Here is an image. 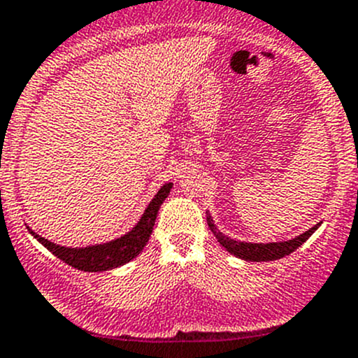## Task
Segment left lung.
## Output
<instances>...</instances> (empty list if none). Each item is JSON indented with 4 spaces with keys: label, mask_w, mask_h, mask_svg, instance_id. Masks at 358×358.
I'll return each instance as SVG.
<instances>
[{
    "label": "left lung",
    "mask_w": 358,
    "mask_h": 358,
    "mask_svg": "<svg viewBox=\"0 0 358 358\" xmlns=\"http://www.w3.org/2000/svg\"><path fill=\"white\" fill-rule=\"evenodd\" d=\"M206 220L213 236L217 239V243H220L230 255L246 262H272L287 257V255L294 253L299 246H302V244L318 230L320 224H322V221H320L315 227H311L309 230H306L301 236L294 237V239L290 241H279V243H246V241L230 239V237L224 236L223 232H220L209 213H206Z\"/></svg>",
    "instance_id": "1"
}]
</instances>
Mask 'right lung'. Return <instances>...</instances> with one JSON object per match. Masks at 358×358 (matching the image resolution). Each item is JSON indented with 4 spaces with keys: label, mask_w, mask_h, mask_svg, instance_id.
I'll use <instances>...</instances> for the list:
<instances>
[{
    "label": "right lung",
    "mask_w": 358,
    "mask_h": 358,
    "mask_svg": "<svg viewBox=\"0 0 358 358\" xmlns=\"http://www.w3.org/2000/svg\"><path fill=\"white\" fill-rule=\"evenodd\" d=\"M170 189H172V181L165 182V185L158 189L155 199L149 202V206L145 207L141 220L135 223V227L131 228L130 232H126L124 236L117 237V239L107 241V243L90 244V246L83 248L61 246V244L50 243L45 237L38 236V234H36L33 228H29L28 224H26V228H28L29 234H31L43 248H47L54 257L63 260L64 264L86 272L110 271V268H117L121 267V265L131 262L142 250H144V246L148 244L149 237H151L152 234V228H155V221L156 216H158L159 207H162V203L165 202V199L169 196Z\"/></svg>",
    "instance_id": "obj_1"
}]
</instances>
